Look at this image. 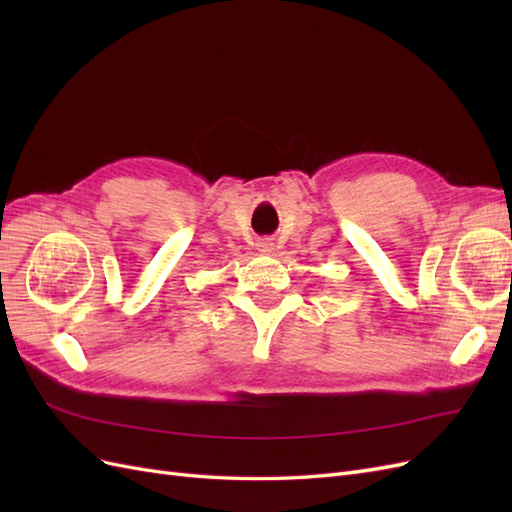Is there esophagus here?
I'll return each instance as SVG.
<instances>
[{
    "label": "esophagus",
    "instance_id": "1",
    "mask_svg": "<svg viewBox=\"0 0 512 512\" xmlns=\"http://www.w3.org/2000/svg\"><path fill=\"white\" fill-rule=\"evenodd\" d=\"M273 247H275V245H273L271 239H262V241L258 243V252H260V254H271Z\"/></svg>",
    "mask_w": 512,
    "mask_h": 512
}]
</instances>
